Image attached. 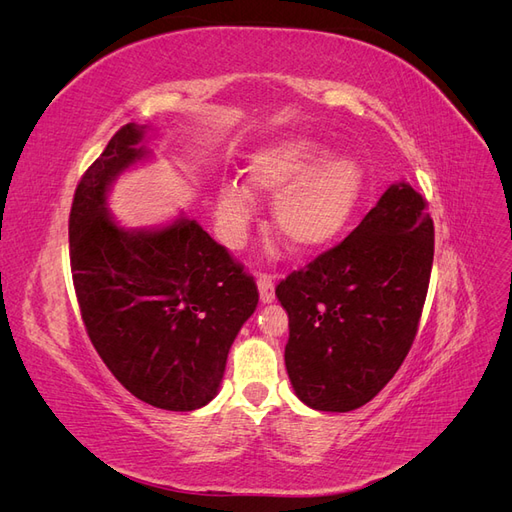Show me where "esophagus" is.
Wrapping results in <instances>:
<instances>
[{"instance_id":"obj_1","label":"esophagus","mask_w":512,"mask_h":512,"mask_svg":"<svg viewBox=\"0 0 512 512\" xmlns=\"http://www.w3.org/2000/svg\"><path fill=\"white\" fill-rule=\"evenodd\" d=\"M258 292H260V301L262 303H273L275 299V284L269 275H260L258 277Z\"/></svg>"}]
</instances>
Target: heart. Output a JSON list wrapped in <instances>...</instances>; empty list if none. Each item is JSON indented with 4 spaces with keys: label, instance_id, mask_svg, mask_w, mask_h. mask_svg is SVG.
I'll use <instances>...</instances> for the list:
<instances>
[{
    "label": "heart",
    "instance_id": "1",
    "mask_svg": "<svg viewBox=\"0 0 512 512\" xmlns=\"http://www.w3.org/2000/svg\"><path fill=\"white\" fill-rule=\"evenodd\" d=\"M245 181H226L215 196V224L226 245L243 243L254 194L274 196L273 228L292 252L314 254L348 228L363 196V168L348 158H327L312 138H284L256 149Z\"/></svg>",
    "mask_w": 512,
    "mask_h": 512
}]
</instances>
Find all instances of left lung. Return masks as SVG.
I'll return each instance as SVG.
<instances>
[{
  "label": "left lung",
  "instance_id": "left-lung-1",
  "mask_svg": "<svg viewBox=\"0 0 512 512\" xmlns=\"http://www.w3.org/2000/svg\"><path fill=\"white\" fill-rule=\"evenodd\" d=\"M427 200L393 183L350 235L275 288L294 393L322 412L365 406L404 363L433 265Z\"/></svg>",
  "mask_w": 512,
  "mask_h": 512
}]
</instances>
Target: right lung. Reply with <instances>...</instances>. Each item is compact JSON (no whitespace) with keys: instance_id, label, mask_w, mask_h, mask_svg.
<instances>
[{"instance_id":"1","label":"right lung","mask_w":512,"mask_h":512,"mask_svg":"<svg viewBox=\"0 0 512 512\" xmlns=\"http://www.w3.org/2000/svg\"><path fill=\"white\" fill-rule=\"evenodd\" d=\"M128 123L76 185L70 267L87 335L111 374L149 406L190 412L218 395L228 350L258 288L196 220L123 228L106 209L113 181L149 156Z\"/></svg>"}]
</instances>
